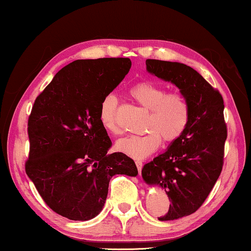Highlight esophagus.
<instances>
[{
  "mask_svg": "<svg viewBox=\"0 0 251 251\" xmlns=\"http://www.w3.org/2000/svg\"><path fill=\"white\" fill-rule=\"evenodd\" d=\"M136 166H137V168H138V171L140 174V171H142V168H143V161L136 160Z\"/></svg>",
  "mask_w": 251,
  "mask_h": 251,
  "instance_id": "obj_1",
  "label": "esophagus"
}]
</instances>
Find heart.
I'll list each match as a JSON object with an SVG mask.
<instances>
[{"label":"heart","mask_w":251,"mask_h":251,"mask_svg":"<svg viewBox=\"0 0 251 251\" xmlns=\"http://www.w3.org/2000/svg\"><path fill=\"white\" fill-rule=\"evenodd\" d=\"M129 94L143 107L150 111L144 135H129L116 142L120 152L133 159H145L159 149L162 138L166 143L179 139L191 121V104L181 92H168L162 84L142 81L130 88ZM118 98L109 94L102 98L99 107V121L111 133H119L116 120Z\"/></svg>","instance_id":"b5f03b06"}]
</instances>
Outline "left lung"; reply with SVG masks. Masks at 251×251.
Wrapping results in <instances>:
<instances>
[{
  "label": "left lung",
  "instance_id": "8db88e82",
  "mask_svg": "<svg viewBox=\"0 0 251 251\" xmlns=\"http://www.w3.org/2000/svg\"><path fill=\"white\" fill-rule=\"evenodd\" d=\"M146 70L174 83L191 104L186 131L142 170L144 180L164 188L170 200L169 210L159 219L174 221L197 211L222 173L227 138L224 100L217 89L185 64L147 59Z\"/></svg>",
  "mask_w": 251,
  "mask_h": 251
}]
</instances>
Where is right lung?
Masks as SVG:
<instances>
[{
	"instance_id": "right-lung-1",
	"label": "right lung",
	"mask_w": 251,
	"mask_h": 251,
	"mask_svg": "<svg viewBox=\"0 0 251 251\" xmlns=\"http://www.w3.org/2000/svg\"><path fill=\"white\" fill-rule=\"evenodd\" d=\"M131 67L129 58L75 60L37 96L28 118L27 176L58 215L89 221L101 211L114 175L135 177V162L112 142L99 121L105 96Z\"/></svg>"
}]
</instances>
